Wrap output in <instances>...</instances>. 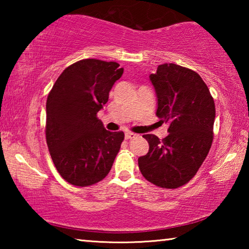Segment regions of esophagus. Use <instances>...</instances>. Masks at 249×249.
Returning <instances> with one entry per match:
<instances>
[{
    "label": "esophagus",
    "mask_w": 249,
    "mask_h": 249,
    "mask_svg": "<svg viewBox=\"0 0 249 249\" xmlns=\"http://www.w3.org/2000/svg\"><path fill=\"white\" fill-rule=\"evenodd\" d=\"M135 137H136V134H134V133L128 132V133L125 134L126 140H132V138H135Z\"/></svg>",
    "instance_id": "34e87169"
}]
</instances>
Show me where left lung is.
Segmentation results:
<instances>
[{"label": "left lung", "instance_id": "8db88e82", "mask_svg": "<svg viewBox=\"0 0 249 249\" xmlns=\"http://www.w3.org/2000/svg\"><path fill=\"white\" fill-rule=\"evenodd\" d=\"M149 79L158 100L156 115L169 125V134L161 141L153 134L142 135L149 150L138 158V167L149 182L176 189L196 176L209 154L215 104L208 86L191 69L163 64Z\"/></svg>", "mask_w": 249, "mask_h": 249}]
</instances>
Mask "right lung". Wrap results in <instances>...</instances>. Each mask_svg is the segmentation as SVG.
<instances>
[{
    "instance_id": "1",
    "label": "right lung",
    "mask_w": 249,
    "mask_h": 249,
    "mask_svg": "<svg viewBox=\"0 0 249 249\" xmlns=\"http://www.w3.org/2000/svg\"><path fill=\"white\" fill-rule=\"evenodd\" d=\"M114 61L83 59L66 68L46 103V141L53 165L67 182L88 187L111 170L124 141L98 119L113 84L123 74Z\"/></svg>"
}]
</instances>
